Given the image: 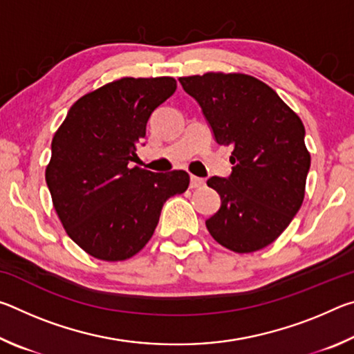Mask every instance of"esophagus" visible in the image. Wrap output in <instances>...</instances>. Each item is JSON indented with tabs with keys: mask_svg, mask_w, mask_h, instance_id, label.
<instances>
[{
	"mask_svg": "<svg viewBox=\"0 0 354 354\" xmlns=\"http://www.w3.org/2000/svg\"><path fill=\"white\" fill-rule=\"evenodd\" d=\"M205 185V179L198 176H190V189H200Z\"/></svg>",
	"mask_w": 354,
	"mask_h": 354,
	"instance_id": "34e87169",
	"label": "esophagus"
}]
</instances>
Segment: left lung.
Masks as SVG:
<instances>
[{
    "label": "left lung",
    "mask_w": 354,
    "mask_h": 354,
    "mask_svg": "<svg viewBox=\"0 0 354 354\" xmlns=\"http://www.w3.org/2000/svg\"><path fill=\"white\" fill-rule=\"evenodd\" d=\"M218 145L232 147V171L207 185L220 195L207 231L225 248L253 253L281 236L304 200L310 154L299 117L278 93L243 73L179 77Z\"/></svg>",
    "instance_id": "obj_1"
}]
</instances>
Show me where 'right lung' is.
<instances>
[{
  "instance_id": "obj_1",
  "label": "right lung",
  "mask_w": 354,
  "mask_h": 354,
  "mask_svg": "<svg viewBox=\"0 0 354 354\" xmlns=\"http://www.w3.org/2000/svg\"><path fill=\"white\" fill-rule=\"evenodd\" d=\"M176 91L170 76L122 77L70 107L51 142L45 179L71 241L101 261H124L145 247L164 203L184 194V170L131 167L156 107Z\"/></svg>"
}]
</instances>
